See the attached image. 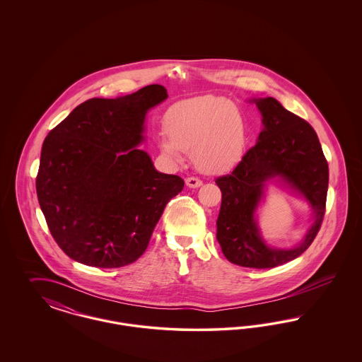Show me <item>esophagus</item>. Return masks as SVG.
<instances>
[{"label":"esophagus","instance_id":"1","mask_svg":"<svg viewBox=\"0 0 362 362\" xmlns=\"http://www.w3.org/2000/svg\"><path fill=\"white\" fill-rule=\"evenodd\" d=\"M186 185L189 189H197V187H201L202 186V180L198 179V177H194V176H189L186 179Z\"/></svg>","mask_w":362,"mask_h":362}]
</instances>
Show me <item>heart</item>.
Here are the masks:
<instances>
[{
  "instance_id": "b5f03b06",
  "label": "heart",
  "mask_w": 362,
  "mask_h": 362,
  "mask_svg": "<svg viewBox=\"0 0 362 362\" xmlns=\"http://www.w3.org/2000/svg\"><path fill=\"white\" fill-rule=\"evenodd\" d=\"M168 133H160L161 152L182 163L194 151L197 167L207 173L233 170L248 146V124L240 110L225 98L202 96L175 105L168 112Z\"/></svg>"
}]
</instances>
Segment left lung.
Listing matches in <instances>:
<instances>
[{
	"label": "left lung",
	"instance_id": "1",
	"mask_svg": "<svg viewBox=\"0 0 362 362\" xmlns=\"http://www.w3.org/2000/svg\"><path fill=\"white\" fill-rule=\"evenodd\" d=\"M262 114L258 142L225 176L221 189L217 240L225 258L251 269H273L300 257L316 238L326 213L328 164L310 123L285 110L274 98L254 100ZM281 177L314 209V223L302 243L291 250L269 247L259 236L255 211L265 182Z\"/></svg>",
	"mask_w": 362,
	"mask_h": 362
}]
</instances>
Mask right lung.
<instances>
[{
    "label": "right lung",
    "mask_w": 362,
    "mask_h": 362,
    "mask_svg": "<svg viewBox=\"0 0 362 362\" xmlns=\"http://www.w3.org/2000/svg\"><path fill=\"white\" fill-rule=\"evenodd\" d=\"M167 98L164 86L152 84L124 98L89 99L45 139L37 201L54 240L73 260L100 269L136 262L185 187L137 149L148 110Z\"/></svg>",
    "instance_id": "add662e5"
}]
</instances>
